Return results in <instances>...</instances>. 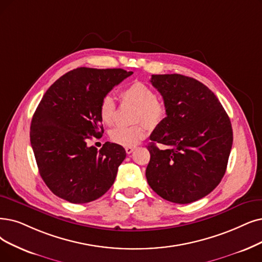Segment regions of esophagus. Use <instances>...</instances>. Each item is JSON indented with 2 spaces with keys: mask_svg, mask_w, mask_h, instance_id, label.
I'll use <instances>...</instances> for the list:
<instances>
[{
  "mask_svg": "<svg viewBox=\"0 0 262 262\" xmlns=\"http://www.w3.org/2000/svg\"><path fill=\"white\" fill-rule=\"evenodd\" d=\"M124 149H125V152H127L128 155H130L135 149V147H134V146H127V147H125Z\"/></svg>",
  "mask_w": 262,
  "mask_h": 262,
  "instance_id": "obj_1",
  "label": "esophagus"
}]
</instances>
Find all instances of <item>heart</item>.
I'll use <instances>...</instances> for the list:
<instances>
[{"mask_svg":"<svg viewBox=\"0 0 262 262\" xmlns=\"http://www.w3.org/2000/svg\"><path fill=\"white\" fill-rule=\"evenodd\" d=\"M123 102L131 103L138 107L137 121L140 123L131 127H116L110 133L111 140L121 146H133L147 134L148 126L157 127L166 116L164 103L157 100L156 92L141 81H134L120 93ZM116 116V102L112 96H105L100 104V117L103 123L112 125Z\"/></svg>","mask_w":262,"mask_h":262,"instance_id":"b5f03b06","label":"heart"}]
</instances>
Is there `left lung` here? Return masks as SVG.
Listing matches in <instances>:
<instances>
[{"label":"left lung","mask_w":262,"mask_h":262,"mask_svg":"<svg viewBox=\"0 0 262 262\" xmlns=\"http://www.w3.org/2000/svg\"><path fill=\"white\" fill-rule=\"evenodd\" d=\"M166 117L150 135L146 179L164 200L187 204L213 191L226 173L233 133L214 93L199 80L181 74L152 75ZM165 149H159L156 143Z\"/></svg>","instance_id":"obj_1"}]
</instances>
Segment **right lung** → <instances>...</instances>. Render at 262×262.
I'll list each match as a JSON object with an SVG mask.
<instances>
[{
  "mask_svg": "<svg viewBox=\"0 0 262 262\" xmlns=\"http://www.w3.org/2000/svg\"><path fill=\"white\" fill-rule=\"evenodd\" d=\"M132 74L122 69L77 68L48 88L33 115L30 141L38 172L52 193L82 204L112 187L124 148L106 142L98 150L88 141L104 132L101 101Z\"/></svg>",
  "mask_w": 262,
  "mask_h": 262,
  "instance_id": "right-lung-1",
  "label": "right lung"
}]
</instances>
